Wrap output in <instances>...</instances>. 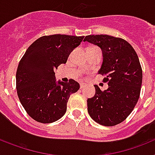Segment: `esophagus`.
Here are the masks:
<instances>
[{
	"label": "esophagus",
	"instance_id": "esophagus-1",
	"mask_svg": "<svg viewBox=\"0 0 155 155\" xmlns=\"http://www.w3.org/2000/svg\"><path fill=\"white\" fill-rule=\"evenodd\" d=\"M85 86H86V84H84V83H82V82H81V83H80V87H81V88H84Z\"/></svg>",
	"mask_w": 155,
	"mask_h": 155
}]
</instances>
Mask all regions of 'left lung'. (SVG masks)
I'll list each match as a JSON object with an SVG mask.
<instances>
[{
  "instance_id": "obj_1",
  "label": "left lung",
  "mask_w": 155,
  "mask_h": 155,
  "mask_svg": "<svg viewBox=\"0 0 155 155\" xmlns=\"http://www.w3.org/2000/svg\"><path fill=\"white\" fill-rule=\"evenodd\" d=\"M84 41L99 46L103 62L98 74L109 87L87 98V112L93 120L105 127L120 124L134 110L142 84V68L136 51L125 39L109 35H90Z\"/></svg>"
}]
</instances>
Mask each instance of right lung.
I'll use <instances>...</instances> for the list:
<instances>
[{
	"mask_svg": "<svg viewBox=\"0 0 155 155\" xmlns=\"http://www.w3.org/2000/svg\"><path fill=\"white\" fill-rule=\"evenodd\" d=\"M84 37L44 35L31 43L21 57L16 72L18 96L35 121L50 124L65 114L70 95L77 92L80 85L73 79L57 84L54 71L66 64L71 52Z\"/></svg>",
	"mask_w": 155,
	"mask_h": 155,
	"instance_id": "obj_1",
	"label": "right lung"
}]
</instances>
